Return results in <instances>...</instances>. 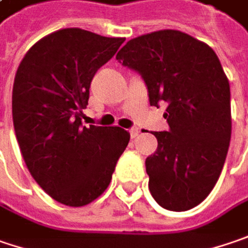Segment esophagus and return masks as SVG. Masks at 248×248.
Here are the masks:
<instances>
[{"label":"esophagus","mask_w":248,"mask_h":248,"mask_svg":"<svg viewBox=\"0 0 248 248\" xmlns=\"http://www.w3.org/2000/svg\"><path fill=\"white\" fill-rule=\"evenodd\" d=\"M130 135H131V138H137V137L140 135V130H138V128H131Z\"/></svg>","instance_id":"34e87169"}]
</instances>
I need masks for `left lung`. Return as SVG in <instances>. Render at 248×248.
I'll list each match as a JSON object with an SVG mask.
<instances>
[{
    "label": "left lung",
    "instance_id": "8db88e82",
    "mask_svg": "<svg viewBox=\"0 0 248 248\" xmlns=\"http://www.w3.org/2000/svg\"><path fill=\"white\" fill-rule=\"evenodd\" d=\"M118 61L142 75L149 103L166 102L169 131L152 132L157 149L145 160L149 191L169 211H188L215 187L232 135L229 79L215 51L173 29L130 42Z\"/></svg>",
    "mask_w": 248,
    "mask_h": 248
}]
</instances>
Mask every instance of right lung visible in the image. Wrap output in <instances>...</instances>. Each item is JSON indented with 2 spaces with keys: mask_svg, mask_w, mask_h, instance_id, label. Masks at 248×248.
<instances>
[{
  "mask_svg": "<svg viewBox=\"0 0 248 248\" xmlns=\"http://www.w3.org/2000/svg\"><path fill=\"white\" fill-rule=\"evenodd\" d=\"M124 40L61 29L33 44L19 64L12 120L20 154L31 177L61 204L99 198L130 142L120 127L82 125L93 77Z\"/></svg>",
  "mask_w": 248,
  "mask_h": 248,
  "instance_id": "1",
  "label": "right lung"
}]
</instances>
